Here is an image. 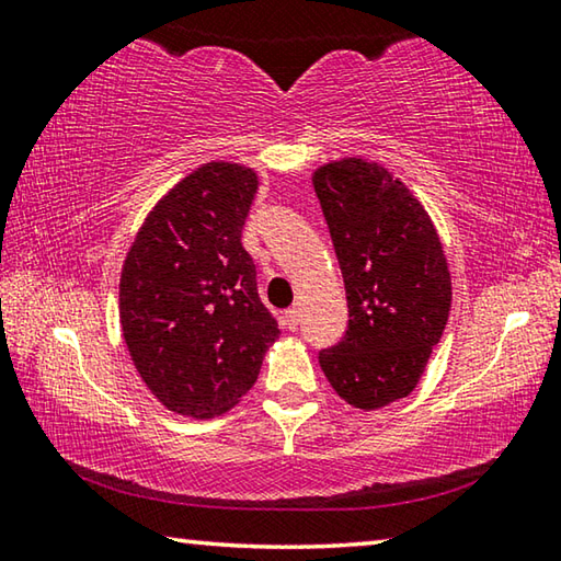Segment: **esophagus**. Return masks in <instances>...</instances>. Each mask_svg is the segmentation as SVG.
<instances>
[{"label":"esophagus","mask_w":561,"mask_h":561,"mask_svg":"<svg viewBox=\"0 0 561 561\" xmlns=\"http://www.w3.org/2000/svg\"><path fill=\"white\" fill-rule=\"evenodd\" d=\"M284 327H287L289 331H297L299 329V309L291 307L284 311Z\"/></svg>","instance_id":"obj_1"}]
</instances>
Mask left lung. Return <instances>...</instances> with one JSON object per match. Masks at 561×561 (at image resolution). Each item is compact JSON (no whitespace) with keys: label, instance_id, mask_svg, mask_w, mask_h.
<instances>
[{"label":"left lung","instance_id":"1","mask_svg":"<svg viewBox=\"0 0 561 561\" xmlns=\"http://www.w3.org/2000/svg\"><path fill=\"white\" fill-rule=\"evenodd\" d=\"M348 304L321 371L354 408L376 411L421 381L450 314V272L438 232L411 190L386 168L346 158L314 173Z\"/></svg>","mask_w":561,"mask_h":561}]
</instances>
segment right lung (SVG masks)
<instances>
[{"mask_svg":"<svg viewBox=\"0 0 561 561\" xmlns=\"http://www.w3.org/2000/svg\"><path fill=\"white\" fill-rule=\"evenodd\" d=\"M254 193L252 168H197L153 207L123 264V339L150 393L180 415L230 411L279 339L242 247Z\"/></svg>","mask_w":561,"mask_h":561,"instance_id":"right-lung-1","label":"right lung"}]
</instances>
